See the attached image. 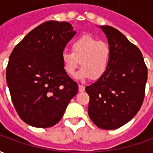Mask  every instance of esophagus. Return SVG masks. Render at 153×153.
Masks as SVG:
<instances>
[{"instance_id": "1", "label": "esophagus", "mask_w": 153, "mask_h": 153, "mask_svg": "<svg viewBox=\"0 0 153 153\" xmlns=\"http://www.w3.org/2000/svg\"><path fill=\"white\" fill-rule=\"evenodd\" d=\"M84 90H85V87L83 86V85H80V84H79V91L80 93L84 92Z\"/></svg>"}]
</instances>
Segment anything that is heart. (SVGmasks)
Masks as SVG:
<instances>
[{
  "label": "heart",
  "instance_id": "b5f03b06",
  "mask_svg": "<svg viewBox=\"0 0 153 153\" xmlns=\"http://www.w3.org/2000/svg\"><path fill=\"white\" fill-rule=\"evenodd\" d=\"M111 49L108 44L89 35L77 38L71 44V51H63L61 61L64 70L73 75L80 61L81 70L76 74L79 79L91 78L97 80L102 78L108 70Z\"/></svg>",
  "mask_w": 153,
  "mask_h": 153
}]
</instances>
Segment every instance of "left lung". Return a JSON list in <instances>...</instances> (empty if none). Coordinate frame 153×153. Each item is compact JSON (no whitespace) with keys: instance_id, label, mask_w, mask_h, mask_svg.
<instances>
[{"instance_id":"obj_1","label":"left lung","mask_w":153,"mask_h":153,"mask_svg":"<svg viewBox=\"0 0 153 153\" xmlns=\"http://www.w3.org/2000/svg\"><path fill=\"white\" fill-rule=\"evenodd\" d=\"M106 34L111 59L106 74L87 86L88 113L103 129H115L130 121L144 98L148 69L141 51L116 28L99 27Z\"/></svg>"}]
</instances>
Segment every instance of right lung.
<instances>
[{"mask_svg": "<svg viewBox=\"0 0 153 153\" xmlns=\"http://www.w3.org/2000/svg\"><path fill=\"white\" fill-rule=\"evenodd\" d=\"M75 33L70 23L45 22L10 54L6 83L15 110L26 124L37 128L55 125L78 93V84L61 61L65 45Z\"/></svg>", "mask_w": 153, "mask_h": 153, "instance_id": "obj_1", "label": "right lung"}]
</instances>
